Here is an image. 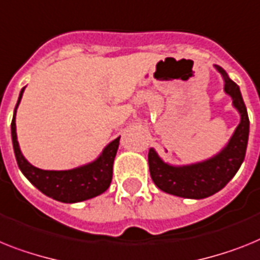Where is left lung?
Instances as JSON below:
<instances>
[{"mask_svg":"<svg viewBox=\"0 0 260 260\" xmlns=\"http://www.w3.org/2000/svg\"><path fill=\"white\" fill-rule=\"evenodd\" d=\"M214 69L221 74L224 93L233 100V107L239 113L241 121L228 144L217 154L200 162L172 165L165 162L154 148H150L148 153L150 177L160 190L172 196L190 200L210 197L229 184L245 160L250 132L245 102L239 86L229 78L228 73L218 64H214Z\"/></svg>","mask_w":260,"mask_h":260,"instance_id":"8db88e82","label":"left lung"}]
</instances>
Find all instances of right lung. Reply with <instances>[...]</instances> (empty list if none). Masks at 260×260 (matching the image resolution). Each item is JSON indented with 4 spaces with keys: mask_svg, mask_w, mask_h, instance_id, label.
Segmentation results:
<instances>
[{
    "mask_svg": "<svg viewBox=\"0 0 260 260\" xmlns=\"http://www.w3.org/2000/svg\"><path fill=\"white\" fill-rule=\"evenodd\" d=\"M23 87L19 92L18 102L14 108L12 120V140L14 154L19 169L27 180L31 182L39 191H42L52 200L75 204L82 201L96 197L110 187L112 181L113 161L119 148L120 136L107 144L102 153L93 161L80 165L67 171H45L34 167L21 152L18 140H17V126H15V115L21 99H22Z\"/></svg>",
    "mask_w": 260,
    "mask_h": 260,
    "instance_id": "1",
    "label": "right lung"
}]
</instances>
